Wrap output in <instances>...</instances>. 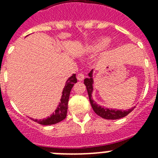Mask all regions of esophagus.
<instances>
[{
  "mask_svg": "<svg viewBox=\"0 0 158 158\" xmlns=\"http://www.w3.org/2000/svg\"><path fill=\"white\" fill-rule=\"evenodd\" d=\"M77 79H78V80H79V81L84 80V74H83V73H79V74H77Z\"/></svg>",
  "mask_w": 158,
  "mask_h": 158,
  "instance_id": "esophagus-1",
  "label": "esophagus"
}]
</instances>
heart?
Returning a JSON list of instances; mask_svg holds the SVG:
<instances>
[{"label": "heart", "instance_id": "heart-1", "mask_svg": "<svg viewBox=\"0 0 158 158\" xmlns=\"http://www.w3.org/2000/svg\"><path fill=\"white\" fill-rule=\"evenodd\" d=\"M110 38L107 37H103L97 39L95 42L91 43L90 45L88 46L87 51L91 54H97L100 52L102 51H103L105 48H106L109 43H110Z\"/></svg>", "mask_w": 158, "mask_h": 158}]
</instances>
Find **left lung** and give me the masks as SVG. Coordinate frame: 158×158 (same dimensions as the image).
I'll return each instance as SVG.
<instances>
[{
    "mask_svg": "<svg viewBox=\"0 0 158 158\" xmlns=\"http://www.w3.org/2000/svg\"><path fill=\"white\" fill-rule=\"evenodd\" d=\"M89 78H86L84 79V84L87 88V91H88V94H89V101L91 103L92 107L94 109V112L96 113L97 115H98L99 116H101L103 119H106V120H117V119H120L126 116L128 114H130L135 106L132 107L131 109H129L128 110H113V109H108V108L102 107L101 106L98 105L95 102L92 98V94H93V84H94V79H93V70L89 74Z\"/></svg>",
    "mask_w": 158,
    "mask_h": 158,
    "instance_id": "8db88e82",
    "label": "left lung"
}]
</instances>
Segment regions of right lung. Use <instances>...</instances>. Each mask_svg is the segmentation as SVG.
<instances>
[{
	"mask_svg": "<svg viewBox=\"0 0 158 158\" xmlns=\"http://www.w3.org/2000/svg\"><path fill=\"white\" fill-rule=\"evenodd\" d=\"M75 83H77V79L76 76H75V74H74L71 77H69V79H67L65 86H64L63 92H62L60 102L58 105V107L56 108V110H55V113H53L50 117H48L47 119H43L42 120H33V119H32V120H34L35 122L38 123V124H40V125H50L60 122L61 120L65 119L67 115L69 94H70L72 88H73Z\"/></svg>",
	"mask_w": 158,
	"mask_h": 158,
	"instance_id": "obj_1",
	"label": "right lung"
}]
</instances>
